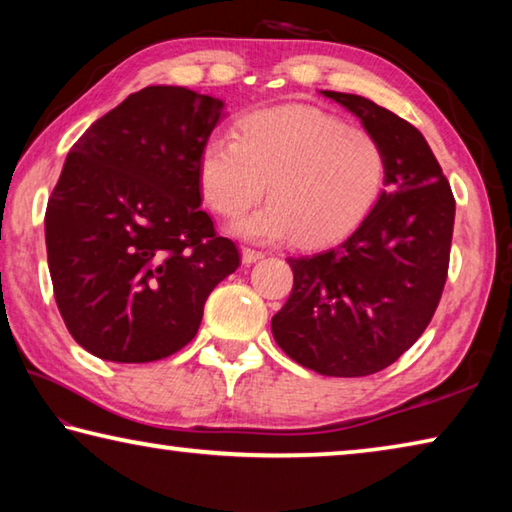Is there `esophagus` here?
I'll use <instances>...</instances> for the list:
<instances>
[{
    "instance_id": "34e87169",
    "label": "esophagus",
    "mask_w": 512,
    "mask_h": 512,
    "mask_svg": "<svg viewBox=\"0 0 512 512\" xmlns=\"http://www.w3.org/2000/svg\"><path fill=\"white\" fill-rule=\"evenodd\" d=\"M241 253H244V262L246 264H255V262H259V259L264 257L262 250H255V248H244V250H241Z\"/></svg>"
}]
</instances>
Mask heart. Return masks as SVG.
I'll return each mask as SVG.
<instances>
[{
    "mask_svg": "<svg viewBox=\"0 0 512 512\" xmlns=\"http://www.w3.org/2000/svg\"><path fill=\"white\" fill-rule=\"evenodd\" d=\"M386 173V151L375 135L305 106L248 115L237 137H214L198 158L201 196L221 216L248 212L268 183L271 203L237 221V235H296L307 246L357 228L381 198Z\"/></svg>",
    "mask_w": 512,
    "mask_h": 512,
    "instance_id": "b5f03b06",
    "label": "heart"
}]
</instances>
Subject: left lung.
Returning a JSON list of instances; mask_svg holds the SVG:
<instances>
[{
  "label": "left lung",
  "mask_w": 512,
  "mask_h": 512,
  "mask_svg": "<svg viewBox=\"0 0 512 512\" xmlns=\"http://www.w3.org/2000/svg\"><path fill=\"white\" fill-rule=\"evenodd\" d=\"M323 94L384 146L386 189L348 239L287 259L293 289L271 329L300 366L327 377H366L400 359L433 318L447 280L456 201L418 128L357 94Z\"/></svg>",
  "instance_id": "left-lung-1"
}]
</instances>
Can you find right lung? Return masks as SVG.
I'll use <instances>...</instances> for the list:
<instances>
[{"instance_id": "right-lung-1", "label": "right lung", "mask_w": 512, "mask_h": 512, "mask_svg": "<svg viewBox=\"0 0 512 512\" xmlns=\"http://www.w3.org/2000/svg\"><path fill=\"white\" fill-rule=\"evenodd\" d=\"M223 101L149 85L67 153L45 214L54 298L90 354L149 363L194 339L205 300L237 271L235 241L201 210L198 158Z\"/></svg>"}]
</instances>
